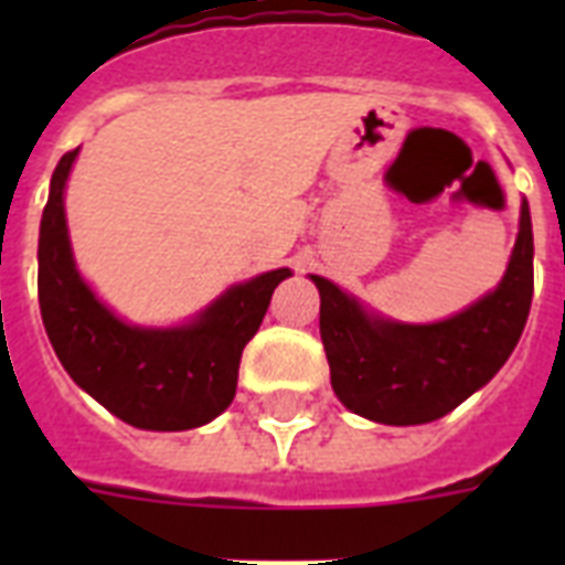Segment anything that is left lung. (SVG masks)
<instances>
[{"mask_svg":"<svg viewBox=\"0 0 565 565\" xmlns=\"http://www.w3.org/2000/svg\"><path fill=\"white\" fill-rule=\"evenodd\" d=\"M310 278L322 299L319 334L337 398L381 425H425L481 390L525 331L534 299L531 211L522 202L516 246L499 287L434 326L381 319L328 278Z\"/></svg>","mask_w":565,"mask_h":565,"instance_id":"1","label":"left lung"}]
</instances>
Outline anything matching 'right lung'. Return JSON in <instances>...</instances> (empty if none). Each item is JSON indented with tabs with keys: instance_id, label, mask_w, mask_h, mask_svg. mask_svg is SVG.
I'll use <instances>...</instances> for the list:
<instances>
[{
	"instance_id": "1",
	"label": "right lung",
	"mask_w": 565,
	"mask_h": 565,
	"mask_svg": "<svg viewBox=\"0 0 565 565\" xmlns=\"http://www.w3.org/2000/svg\"><path fill=\"white\" fill-rule=\"evenodd\" d=\"M75 154L78 149L66 152L52 172L40 220L38 296L49 343L75 384L128 425L199 428L234 402L243 349L290 269H273L231 287L190 326H128L93 296L75 269L64 216V188Z\"/></svg>"
}]
</instances>
